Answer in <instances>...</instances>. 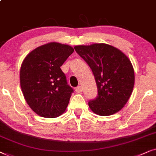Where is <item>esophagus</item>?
Instances as JSON below:
<instances>
[{"mask_svg":"<svg viewBox=\"0 0 156 156\" xmlns=\"http://www.w3.org/2000/svg\"><path fill=\"white\" fill-rule=\"evenodd\" d=\"M82 90H83V89H82V87L81 86H78L76 88V91L77 93H81Z\"/></svg>","mask_w":156,"mask_h":156,"instance_id":"obj_1","label":"esophagus"}]
</instances>
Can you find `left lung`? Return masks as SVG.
I'll list each match as a JSON object with an SVG mask.
<instances>
[{"instance_id":"obj_1","label":"left lung","mask_w":156,"mask_h":156,"mask_svg":"<svg viewBox=\"0 0 156 156\" xmlns=\"http://www.w3.org/2000/svg\"><path fill=\"white\" fill-rule=\"evenodd\" d=\"M75 50L88 63L94 75L98 96L88 102L97 115L115 114L125 106L135 83L133 65L127 55L106 43L76 45Z\"/></svg>"}]
</instances>
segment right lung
Instances as JSON below:
<instances>
[{
	"mask_svg": "<svg viewBox=\"0 0 156 156\" xmlns=\"http://www.w3.org/2000/svg\"><path fill=\"white\" fill-rule=\"evenodd\" d=\"M73 48L51 42L26 55L20 69V85L29 107L43 118L58 117L66 111L72 88L61 69Z\"/></svg>",
	"mask_w": 156,
	"mask_h": 156,
	"instance_id": "1",
	"label": "right lung"
}]
</instances>
